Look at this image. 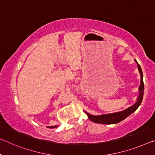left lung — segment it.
I'll use <instances>...</instances> for the list:
<instances>
[{"mask_svg": "<svg viewBox=\"0 0 155 155\" xmlns=\"http://www.w3.org/2000/svg\"><path fill=\"white\" fill-rule=\"evenodd\" d=\"M134 61L137 64L138 70L141 75V82H140V86L139 87V96L137 97V102L134 104L131 105L129 107L124 109V110L116 111V112L110 113V114H101V115H93L87 112L84 111L86 114L88 116L89 120L96 123H101V124H105V125H110V124H116L120 121H122L125 119L127 116H129L130 114L134 113L137 110L138 107L141 104L143 97V92H144V84L143 80V72L141 70V66L138 64L137 61L134 59Z\"/></svg>", "mask_w": 155, "mask_h": 155, "instance_id": "obj_1", "label": "left lung"}]
</instances>
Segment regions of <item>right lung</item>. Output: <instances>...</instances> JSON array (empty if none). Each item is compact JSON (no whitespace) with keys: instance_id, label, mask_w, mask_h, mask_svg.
Masks as SVG:
<instances>
[{"instance_id":"add662e5","label":"right lung","mask_w":155,"mask_h":155,"mask_svg":"<svg viewBox=\"0 0 155 155\" xmlns=\"http://www.w3.org/2000/svg\"><path fill=\"white\" fill-rule=\"evenodd\" d=\"M58 125H54V126L51 125V126H47V127H48V128H55V127H58Z\"/></svg>"}]
</instances>
